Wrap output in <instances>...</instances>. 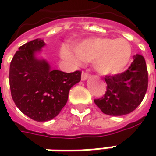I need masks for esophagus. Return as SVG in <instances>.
I'll use <instances>...</instances> for the list:
<instances>
[{
  "label": "esophagus",
  "mask_w": 156,
  "mask_h": 156,
  "mask_svg": "<svg viewBox=\"0 0 156 156\" xmlns=\"http://www.w3.org/2000/svg\"><path fill=\"white\" fill-rule=\"evenodd\" d=\"M88 74H87V73H82V75H81V80L82 81H85V80H87V78H88Z\"/></svg>",
  "instance_id": "1"
}]
</instances>
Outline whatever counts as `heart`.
Listing matches in <instances>:
<instances>
[{
	"instance_id": "b5f03b06",
	"label": "heart",
	"mask_w": 156,
	"mask_h": 156,
	"mask_svg": "<svg viewBox=\"0 0 156 156\" xmlns=\"http://www.w3.org/2000/svg\"><path fill=\"white\" fill-rule=\"evenodd\" d=\"M75 53L83 62H94L95 69L103 76H115L123 73L132 58V48L123 39L96 38L79 43ZM64 57L78 63V59L69 50L63 53Z\"/></svg>"
}]
</instances>
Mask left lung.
I'll use <instances>...</instances> for the list:
<instances>
[{"label": "left lung", "instance_id": "8db88e82", "mask_svg": "<svg viewBox=\"0 0 156 156\" xmlns=\"http://www.w3.org/2000/svg\"><path fill=\"white\" fill-rule=\"evenodd\" d=\"M106 94L95 104L108 115L121 116L133 112L143 101L148 87V74L144 58L135 55L126 71L105 78Z\"/></svg>", "mask_w": 156, "mask_h": 156}]
</instances>
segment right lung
<instances>
[{"label": "right lung", "instance_id": "right-lung-1", "mask_svg": "<svg viewBox=\"0 0 156 156\" xmlns=\"http://www.w3.org/2000/svg\"><path fill=\"white\" fill-rule=\"evenodd\" d=\"M46 43L36 39L19 48L10 65L12 99L24 115L38 122L56 117L68 101L70 88L81 79V72L52 69L38 56Z\"/></svg>", "mask_w": 156, "mask_h": 156}]
</instances>
